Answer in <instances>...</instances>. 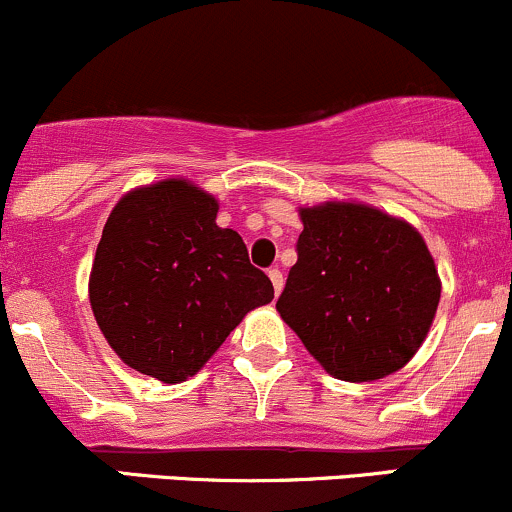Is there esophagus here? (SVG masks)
I'll use <instances>...</instances> for the list:
<instances>
[{"label":"esophagus","instance_id":"34e87169","mask_svg":"<svg viewBox=\"0 0 512 512\" xmlns=\"http://www.w3.org/2000/svg\"><path fill=\"white\" fill-rule=\"evenodd\" d=\"M267 274H270V279H272L274 294H279V292H282V287H284V277H282V272H279L277 267H272V270L267 272Z\"/></svg>","mask_w":512,"mask_h":512}]
</instances>
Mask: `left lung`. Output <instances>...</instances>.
<instances>
[{"instance_id":"obj_1","label":"left lung","mask_w":512,"mask_h":512,"mask_svg":"<svg viewBox=\"0 0 512 512\" xmlns=\"http://www.w3.org/2000/svg\"><path fill=\"white\" fill-rule=\"evenodd\" d=\"M297 265L277 301L328 375L373 383L405 368L432 328L441 279L419 230L368 203L299 208Z\"/></svg>"}]
</instances>
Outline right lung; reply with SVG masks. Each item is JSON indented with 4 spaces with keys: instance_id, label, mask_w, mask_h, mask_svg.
Instances as JSON below:
<instances>
[{
    "instance_id": "right-lung-1",
    "label": "right lung",
    "mask_w": 512,
    "mask_h": 512,
    "mask_svg": "<svg viewBox=\"0 0 512 512\" xmlns=\"http://www.w3.org/2000/svg\"><path fill=\"white\" fill-rule=\"evenodd\" d=\"M218 208L188 179L132 188L95 250L88 297L102 336L122 363L166 385L196 375L252 309L274 299L240 235L218 228Z\"/></svg>"
}]
</instances>
